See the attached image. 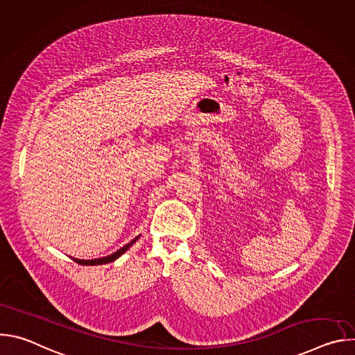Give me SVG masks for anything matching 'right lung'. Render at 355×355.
<instances>
[{"instance_id": "obj_1", "label": "right lung", "mask_w": 355, "mask_h": 355, "mask_svg": "<svg viewBox=\"0 0 355 355\" xmlns=\"http://www.w3.org/2000/svg\"><path fill=\"white\" fill-rule=\"evenodd\" d=\"M139 237H136V239H133L130 243H128L126 245H123L122 248H119L118 251H115L114 254H111V256H108V257H103V259H95V260H77V259H73V261H76V263H78V264H81V266H101V264H108V263H112V261H115L118 257H121L123 252L137 240Z\"/></svg>"}]
</instances>
